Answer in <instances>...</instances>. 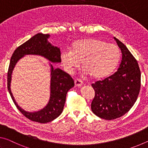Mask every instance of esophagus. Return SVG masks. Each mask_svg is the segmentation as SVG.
I'll list each match as a JSON object with an SVG mask.
<instances>
[{"label":"esophagus","mask_w":148,"mask_h":148,"mask_svg":"<svg viewBox=\"0 0 148 148\" xmlns=\"http://www.w3.org/2000/svg\"><path fill=\"white\" fill-rule=\"evenodd\" d=\"M74 82H75V85L76 86H81L83 84V81H81V80L78 79L75 80Z\"/></svg>","instance_id":"34e87169"}]
</instances>
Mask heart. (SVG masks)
Wrapping results in <instances>:
<instances>
[{"instance_id":"heart-1","label":"heart","mask_w":148,"mask_h":148,"mask_svg":"<svg viewBox=\"0 0 148 148\" xmlns=\"http://www.w3.org/2000/svg\"><path fill=\"white\" fill-rule=\"evenodd\" d=\"M120 51L116 45L108 44L94 38H86L73 43L70 51L61 54V62L65 69L71 73L81 66L92 79H101L108 76L117 66Z\"/></svg>"}]
</instances>
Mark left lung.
<instances>
[{"mask_svg": "<svg viewBox=\"0 0 148 148\" xmlns=\"http://www.w3.org/2000/svg\"><path fill=\"white\" fill-rule=\"evenodd\" d=\"M114 38L122 53L117 71L92 84L95 94L91 110L106 120L115 119L127 113L136 101L141 86V73L137 60L123 43Z\"/></svg>", "mask_w": 148, "mask_h": 148, "instance_id": "obj_1", "label": "left lung"}]
</instances>
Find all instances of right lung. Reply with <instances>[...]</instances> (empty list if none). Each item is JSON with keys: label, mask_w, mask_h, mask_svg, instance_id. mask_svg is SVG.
I'll return each instance as SVG.
<instances>
[{"label": "right lung", "mask_w": 148, "mask_h": 148, "mask_svg": "<svg viewBox=\"0 0 148 148\" xmlns=\"http://www.w3.org/2000/svg\"><path fill=\"white\" fill-rule=\"evenodd\" d=\"M48 34L38 33L14 50L12 56L8 71L7 87L12 100L18 110L29 119L40 123H47L56 119L62 113L67 92L74 86V81L66 72L59 68H53L51 65L50 97L49 101L44 108L35 111L23 110L16 102L10 90L11 75L17 62L24 55H40L52 62H61L60 48L48 42Z\"/></svg>", "instance_id": "right-lung-1"}]
</instances>
